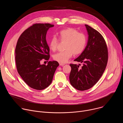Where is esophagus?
Instances as JSON below:
<instances>
[{"label":"esophagus","mask_w":123,"mask_h":123,"mask_svg":"<svg viewBox=\"0 0 123 123\" xmlns=\"http://www.w3.org/2000/svg\"><path fill=\"white\" fill-rule=\"evenodd\" d=\"M64 65H65V64H63V63H59V65H60V66H64Z\"/></svg>","instance_id":"1"}]
</instances>
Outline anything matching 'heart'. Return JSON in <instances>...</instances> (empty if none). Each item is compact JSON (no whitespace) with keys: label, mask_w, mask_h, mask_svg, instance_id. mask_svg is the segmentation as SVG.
I'll return each instance as SVG.
<instances>
[{"label":"heart","mask_w":123,"mask_h":123,"mask_svg":"<svg viewBox=\"0 0 123 123\" xmlns=\"http://www.w3.org/2000/svg\"><path fill=\"white\" fill-rule=\"evenodd\" d=\"M58 37L61 42H66L65 50L59 52L53 56L55 60L59 63H65L73 55H77L81 54L84 50L86 44V37L83 33L73 28H67L58 33ZM58 40L55 37H52L49 42V49L52 51L56 49Z\"/></svg>","instance_id":"b5f03b06"}]
</instances>
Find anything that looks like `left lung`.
Instances as JSON below:
<instances>
[{"label":"left lung","instance_id":"obj_1","mask_svg":"<svg viewBox=\"0 0 123 123\" xmlns=\"http://www.w3.org/2000/svg\"><path fill=\"white\" fill-rule=\"evenodd\" d=\"M88 38L81 54L75 59L82 64H70L72 69L69 78L72 86L79 91L92 87L99 80L106 68L108 52L103 37L96 30L85 25Z\"/></svg>","mask_w":123,"mask_h":123}]
</instances>
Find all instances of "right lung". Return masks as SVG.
<instances>
[{
	"mask_svg": "<svg viewBox=\"0 0 123 123\" xmlns=\"http://www.w3.org/2000/svg\"><path fill=\"white\" fill-rule=\"evenodd\" d=\"M54 26L49 23L36 24L26 30L20 36L15 49L17 72L24 81L31 88L42 90L51 83L57 67L56 61L41 64L44 58H49V49L46 39L49 29Z\"/></svg>",
	"mask_w": 123,
	"mask_h": 123,
	"instance_id": "1",
	"label": "right lung"
}]
</instances>
